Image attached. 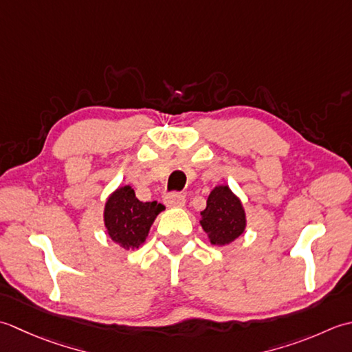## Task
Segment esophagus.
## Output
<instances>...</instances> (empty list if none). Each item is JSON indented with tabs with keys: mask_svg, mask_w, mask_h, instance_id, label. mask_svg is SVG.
I'll return each instance as SVG.
<instances>
[{
	"mask_svg": "<svg viewBox=\"0 0 352 352\" xmlns=\"http://www.w3.org/2000/svg\"><path fill=\"white\" fill-rule=\"evenodd\" d=\"M164 202L170 208H182L185 205V197L181 192H170V195L164 197Z\"/></svg>",
	"mask_w": 352,
	"mask_h": 352,
	"instance_id": "1",
	"label": "esophagus"
}]
</instances>
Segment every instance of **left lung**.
I'll return each instance as SVG.
<instances>
[{
    "label": "left lung",
    "mask_w": 352,
    "mask_h": 352,
    "mask_svg": "<svg viewBox=\"0 0 352 352\" xmlns=\"http://www.w3.org/2000/svg\"><path fill=\"white\" fill-rule=\"evenodd\" d=\"M200 217V225L211 245H229L239 239L246 228L245 208L228 185H219L210 192Z\"/></svg>",
    "instance_id": "obj_1"
}]
</instances>
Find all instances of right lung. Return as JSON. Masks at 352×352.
Segmentation results:
<instances>
[{
    "label": "right lung",
    "mask_w": 352,
    "mask_h": 352,
    "mask_svg": "<svg viewBox=\"0 0 352 352\" xmlns=\"http://www.w3.org/2000/svg\"><path fill=\"white\" fill-rule=\"evenodd\" d=\"M164 205L141 202L132 186H120L112 192L104 205V226L112 241L124 249H138L146 241L150 226L153 225Z\"/></svg>",
    "instance_id": "add662e5"
}]
</instances>
